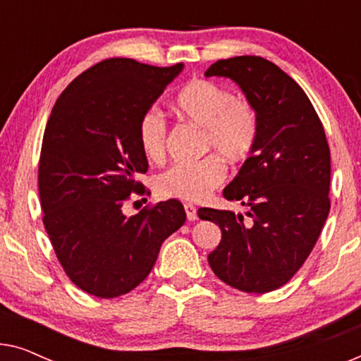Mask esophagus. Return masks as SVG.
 Segmentation results:
<instances>
[{
  "instance_id": "obj_1",
  "label": "esophagus",
  "mask_w": 361,
  "mask_h": 361,
  "mask_svg": "<svg viewBox=\"0 0 361 361\" xmlns=\"http://www.w3.org/2000/svg\"><path fill=\"white\" fill-rule=\"evenodd\" d=\"M184 210H185L187 220H189V221L197 220V210H195V205L194 204H185L184 205Z\"/></svg>"
}]
</instances>
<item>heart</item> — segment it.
Wrapping results in <instances>:
<instances>
[{"label": "heart", "mask_w": 361, "mask_h": 361, "mask_svg": "<svg viewBox=\"0 0 361 361\" xmlns=\"http://www.w3.org/2000/svg\"><path fill=\"white\" fill-rule=\"evenodd\" d=\"M172 108L180 118L202 126V152H214L195 164H174L156 177V190L166 199L202 200L224 184L228 164H240L253 152L259 133L256 106L235 97L221 83L192 78L177 92ZM140 147L149 161L166 154L167 125L156 108H147L137 120Z\"/></svg>", "instance_id": "obj_1"}]
</instances>
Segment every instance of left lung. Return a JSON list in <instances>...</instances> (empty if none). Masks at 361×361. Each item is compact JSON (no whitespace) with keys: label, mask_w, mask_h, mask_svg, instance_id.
<instances>
[{"label":"left lung","mask_w":361,"mask_h":361,"mask_svg":"<svg viewBox=\"0 0 361 361\" xmlns=\"http://www.w3.org/2000/svg\"><path fill=\"white\" fill-rule=\"evenodd\" d=\"M207 77H228L259 116L253 152L224 197L240 202L245 216L199 209L220 226L209 255L216 278L248 294L281 288L312 251L330 212V149L322 121L305 92L276 63L258 56L221 59Z\"/></svg>","instance_id":"8db88e82"}]
</instances>
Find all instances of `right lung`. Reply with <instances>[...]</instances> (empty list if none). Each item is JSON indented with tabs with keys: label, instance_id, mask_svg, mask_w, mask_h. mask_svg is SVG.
Listing matches in <instances>:
<instances>
[{
	"label": "right lung",
	"instance_id": "add662e5",
	"mask_svg": "<svg viewBox=\"0 0 361 361\" xmlns=\"http://www.w3.org/2000/svg\"><path fill=\"white\" fill-rule=\"evenodd\" d=\"M182 68L106 59L68 83L49 116L37 177L42 221L66 274L95 298L142 283L162 241L185 221L176 199L123 214L133 192H147L136 180L147 171L137 120Z\"/></svg>",
	"mask_w": 361,
	"mask_h": 361
}]
</instances>
